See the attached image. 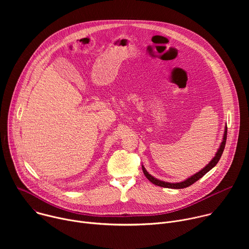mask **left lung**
<instances>
[{
  "label": "left lung",
  "mask_w": 249,
  "mask_h": 249,
  "mask_svg": "<svg viewBox=\"0 0 249 249\" xmlns=\"http://www.w3.org/2000/svg\"><path fill=\"white\" fill-rule=\"evenodd\" d=\"M228 128L227 126L225 127V131H224V136H223V140L221 142V145L217 151V153L215 154V157L213 158L211 160V161H209V163L207 165H205V167H203L201 170H199L198 172L194 173L193 175H191L190 177H188V178L184 179L183 181L181 182H175V183H171V182H166V181H162V180H160L158 178H156V177H154L152 174H150L147 169L145 168L144 165H142V169H143V172L144 174L146 175L147 178L152 182L154 183L155 185H158V186H160V187H164V188H172V189H181V188H186L190 185H192L194 182H196L197 180H199L201 177H203L208 171H210L213 167H214L220 160L222 155H223V152H224V149H225V146H226V141H227V133H228Z\"/></svg>",
  "instance_id": "1"
}]
</instances>
